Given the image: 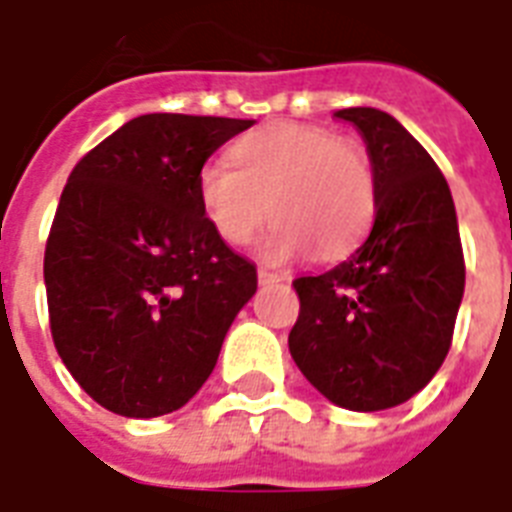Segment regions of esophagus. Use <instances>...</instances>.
Returning a JSON list of instances; mask_svg holds the SVG:
<instances>
[{
    "label": "esophagus",
    "mask_w": 512,
    "mask_h": 512,
    "mask_svg": "<svg viewBox=\"0 0 512 512\" xmlns=\"http://www.w3.org/2000/svg\"><path fill=\"white\" fill-rule=\"evenodd\" d=\"M257 279L260 282H285L288 279V274H282V271H268V268H257Z\"/></svg>",
    "instance_id": "esophagus-1"
}]
</instances>
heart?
<instances>
[{
  "label": "heart",
  "mask_w": 512,
  "mask_h": 512,
  "mask_svg": "<svg viewBox=\"0 0 512 512\" xmlns=\"http://www.w3.org/2000/svg\"><path fill=\"white\" fill-rule=\"evenodd\" d=\"M233 167L211 161L197 175L208 222L227 244H246L268 211L277 219L266 255L318 260L348 255L376 213V175L354 139L310 123H268L230 150Z\"/></svg>",
  "instance_id": "1"
}]
</instances>
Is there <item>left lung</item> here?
<instances>
[{
    "label": "left lung",
    "mask_w": 512,
    "mask_h": 512,
    "mask_svg": "<svg viewBox=\"0 0 512 512\" xmlns=\"http://www.w3.org/2000/svg\"><path fill=\"white\" fill-rule=\"evenodd\" d=\"M367 142L376 219L354 255L293 279L299 318L293 362L321 395L351 411H381L417 395L444 362L463 299L466 263L447 180L395 117L340 109Z\"/></svg>",
    "instance_id": "obj_1"
}]
</instances>
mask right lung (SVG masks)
Segmentation results:
<instances>
[{
  "mask_svg": "<svg viewBox=\"0 0 512 512\" xmlns=\"http://www.w3.org/2000/svg\"><path fill=\"white\" fill-rule=\"evenodd\" d=\"M255 120L142 115L73 167L43 279L54 348L95 403L161 417L197 395L257 268L202 211L197 175Z\"/></svg>",
  "mask_w": 512,
  "mask_h": 512,
  "instance_id": "add662e5",
  "label": "right lung"
}]
</instances>
